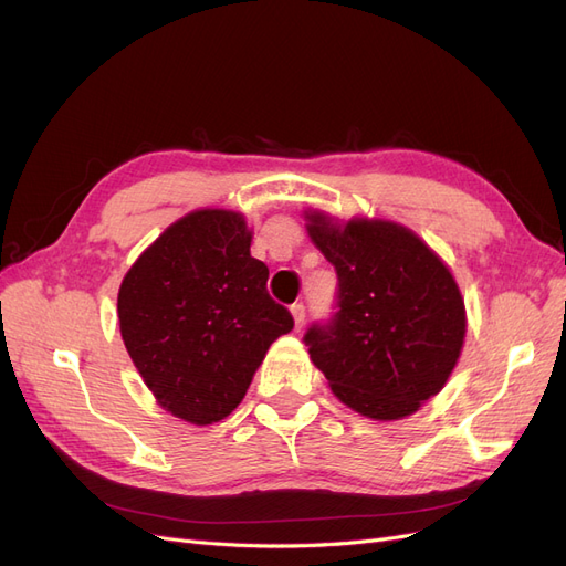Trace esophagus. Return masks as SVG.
<instances>
[{
  "instance_id": "obj_1",
  "label": "esophagus",
  "mask_w": 566,
  "mask_h": 566,
  "mask_svg": "<svg viewBox=\"0 0 566 566\" xmlns=\"http://www.w3.org/2000/svg\"><path fill=\"white\" fill-rule=\"evenodd\" d=\"M290 314H293V318H295V331H302V325H304V304L295 302L293 306H290Z\"/></svg>"
}]
</instances>
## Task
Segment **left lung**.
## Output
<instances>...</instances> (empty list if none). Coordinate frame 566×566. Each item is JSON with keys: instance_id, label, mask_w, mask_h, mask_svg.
Masks as SVG:
<instances>
[{"instance_id": "left-lung-1", "label": "left lung", "mask_w": 566, "mask_h": 566, "mask_svg": "<svg viewBox=\"0 0 566 566\" xmlns=\"http://www.w3.org/2000/svg\"><path fill=\"white\" fill-rule=\"evenodd\" d=\"M306 233L337 271V314L304 335L335 397L373 420H401L449 382L468 316L451 269L389 219L304 210Z\"/></svg>"}]
</instances>
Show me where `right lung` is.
I'll return each mask as SVG.
<instances>
[{"label":"right lung","instance_id":"right-lung-1","mask_svg":"<svg viewBox=\"0 0 566 566\" xmlns=\"http://www.w3.org/2000/svg\"><path fill=\"white\" fill-rule=\"evenodd\" d=\"M250 243L241 212L193 210L139 254L119 285L129 358L158 406L191 424L224 420L269 347L293 331Z\"/></svg>","mask_w":566,"mask_h":566}]
</instances>
